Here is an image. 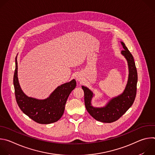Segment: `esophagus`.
<instances>
[{"instance_id":"34e87169","label":"esophagus","mask_w":155,"mask_h":155,"mask_svg":"<svg viewBox=\"0 0 155 155\" xmlns=\"http://www.w3.org/2000/svg\"><path fill=\"white\" fill-rule=\"evenodd\" d=\"M77 80L78 81H81V80H82V77H81V76H80V75H77Z\"/></svg>"}]
</instances>
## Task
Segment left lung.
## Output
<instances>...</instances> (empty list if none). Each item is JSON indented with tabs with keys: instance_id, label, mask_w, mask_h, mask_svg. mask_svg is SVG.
I'll return each mask as SVG.
<instances>
[{
	"instance_id": "1",
	"label": "left lung",
	"mask_w": 155,
	"mask_h": 155,
	"mask_svg": "<svg viewBox=\"0 0 155 155\" xmlns=\"http://www.w3.org/2000/svg\"><path fill=\"white\" fill-rule=\"evenodd\" d=\"M121 43L124 48L121 54L126 59L129 68L128 80L123 93L111 99L105 107H94L91 105L93 92L86 86H81L84 91V104L87 111L95 120L102 123H109L118 120L133 104L136 96L137 72L134 58L125 44L123 41Z\"/></svg>"
}]
</instances>
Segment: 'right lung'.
I'll return each mask as SVG.
<instances>
[{"label": "right lung", "instance_id": "right-lung-1", "mask_svg": "<svg viewBox=\"0 0 155 155\" xmlns=\"http://www.w3.org/2000/svg\"><path fill=\"white\" fill-rule=\"evenodd\" d=\"M13 84L16 100L21 111L40 124H50L61 118L66 101L77 85L76 81L73 79L70 82L59 86L45 99L28 97L22 91L18 81L17 56L15 58Z\"/></svg>", "mask_w": 155, "mask_h": 155}]
</instances>
